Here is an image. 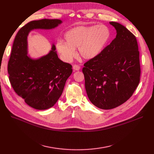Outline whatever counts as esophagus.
<instances>
[{"instance_id": "obj_1", "label": "esophagus", "mask_w": 154, "mask_h": 154, "mask_svg": "<svg viewBox=\"0 0 154 154\" xmlns=\"http://www.w3.org/2000/svg\"><path fill=\"white\" fill-rule=\"evenodd\" d=\"M72 68H73V69L75 70V71H78V70L80 69V68H80L79 66H78L77 64H75V65L72 66Z\"/></svg>"}]
</instances>
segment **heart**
Listing matches in <instances>:
<instances>
[{
    "label": "heart",
    "instance_id": "heart-1",
    "mask_svg": "<svg viewBox=\"0 0 154 154\" xmlns=\"http://www.w3.org/2000/svg\"><path fill=\"white\" fill-rule=\"evenodd\" d=\"M110 36L109 29L104 24L79 26L65 33L66 42L57 41L56 49L65 61L69 62L75 57L76 48L84 59L92 60L102 53Z\"/></svg>",
    "mask_w": 154,
    "mask_h": 154
}]
</instances>
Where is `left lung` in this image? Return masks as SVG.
Wrapping results in <instances>:
<instances>
[{
	"label": "left lung",
	"instance_id": "obj_1",
	"mask_svg": "<svg viewBox=\"0 0 154 154\" xmlns=\"http://www.w3.org/2000/svg\"><path fill=\"white\" fill-rule=\"evenodd\" d=\"M116 38L97 57L84 64L85 89L90 101L109 109L125 103L140 82V65L135 36L123 25L109 22Z\"/></svg>",
	"mask_w": 154,
	"mask_h": 154
}]
</instances>
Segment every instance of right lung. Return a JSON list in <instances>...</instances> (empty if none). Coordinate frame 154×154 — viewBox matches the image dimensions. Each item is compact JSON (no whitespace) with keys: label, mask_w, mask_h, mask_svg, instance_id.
<instances>
[{"label":"right lung","mask_w":154,"mask_h":154,"mask_svg":"<svg viewBox=\"0 0 154 154\" xmlns=\"http://www.w3.org/2000/svg\"><path fill=\"white\" fill-rule=\"evenodd\" d=\"M62 23L60 19H44L28 23L20 29L14 41L8 62L9 78L14 90L36 109L53 106L63 91L72 66L59 59L56 47L39 59L27 56V36L33 29H51Z\"/></svg>","instance_id":"1"}]
</instances>
